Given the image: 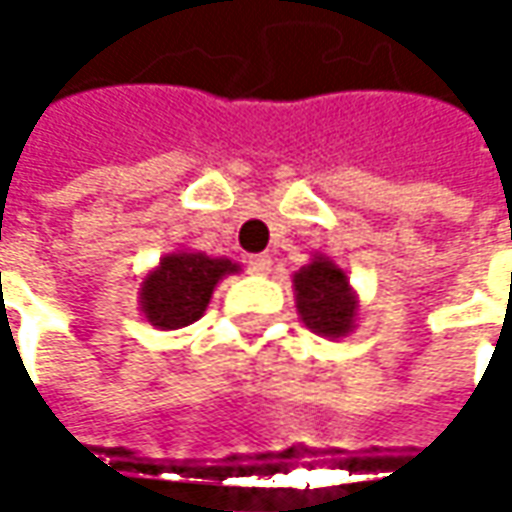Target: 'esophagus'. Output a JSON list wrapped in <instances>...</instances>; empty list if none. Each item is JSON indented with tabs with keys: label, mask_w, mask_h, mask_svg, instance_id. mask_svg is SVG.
Segmentation results:
<instances>
[{
	"label": "esophagus",
	"mask_w": 512,
	"mask_h": 512,
	"mask_svg": "<svg viewBox=\"0 0 512 512\" xmlns=\"http://www.w3.org/2000/svg\"><path fill=\"white\" fill-rule=\"evenodd\" d=\"M270 265H273V262H270V256H265V253H259V256H250V259H247V270H250V273H256V276H265L267 270H270Z\"/></svg>",
	"instance_id": "34e87169"
}]
</instances>
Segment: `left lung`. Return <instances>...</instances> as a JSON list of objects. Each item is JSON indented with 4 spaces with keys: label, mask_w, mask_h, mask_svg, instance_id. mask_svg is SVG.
Returning a JSON list of instances; mask_svg holds the SVG:
<instances>
[{
    "label": "left lung",
    "mask_w": 512,
    "mask_h": 512,
    "mask_svg": "<svg viewBox=\"0 0 512 512\" xmlns=\"http://www.w3.org/2000/svg\"><path fill=\"white\" fill-rule=\"evenodd\" d=\"M293 290L296 310L313 333L342 339L356 327L359 299L347 273L327 256H313V262L293 276Z\"/></svg>",
    "instance_id": "8db88e82"
}]
</instances>
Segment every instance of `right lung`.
Segmentation results:
<instances>
[{"label": "right lung", "instance_id": "1", "mask_svg": "<svg viewBox=\"0 0 512 512\" xmlns=\"http://www.w3.org/2000/svg\"><path fill=\"white\" fill-rule=\"evenodd\" d=\"M239 265L230 259H210L205 253L176 250L162 256L139 287V305L150 325L159 330H179L202 319L210 305L213 287Z\"/></svg>", "mask_w": 512, "mask_h": 512}]
</instances>
